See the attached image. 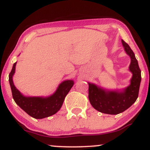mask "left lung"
<instances>
[{
	"mask_svg": "<svg viewBox=\"0 0 150 150\" xmlns=\"http://www.w3.org/2000/svg\"><path fill=\"white\" fill-rule=\"evenodd\" d=\"M124 49L131 59L129 70L132 73L130 85L123 90L108 91L93 83L89 84V100L99 112L116 115L123 112L135 102L138 97L141 82V70L133 51L127 43L121 40Z\"/></svg>",
	"mask_w": 150,
	"mask_h": 150,
	"instance_id": "8db88e82",
	"label": "left lung"
}]
</instances>
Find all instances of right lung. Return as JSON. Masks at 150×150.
I'll list each match as a JSON object with an SVG mask.
<instances>
[{"label": "right lung", "mask_w": 150, "mask_h": 150, "mask_svg": "<svg viewBox=\"0 0 150 150\" xmlns=\"http://www.w3.org/2000/svg\"><path fill=\"white\" fill-rule=\"evenodd\" d=\"M16 63L13 64L9 74V82L14 101L23 111L30 116L37 119H42L52 116L61 108L68 93L74 85L73 80H65L60 84L52 95L48 97H25L15 87L13 76L15 72Z\"/></svg>", "instance_id": "1"}]
</instances>
